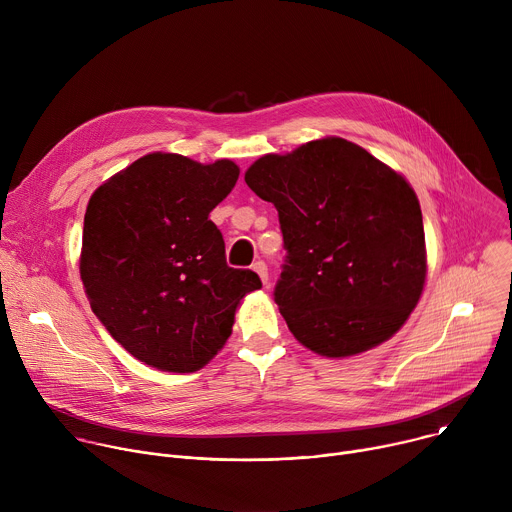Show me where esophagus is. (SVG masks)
<instances>
[{
  "label": "esophagus",
  "mask_w": 512,
  "mask_h": 512,
  "mask_svg": "<svg viewBox=\"0 0 512 512\" xmlns=\"http://www.w3.org/2000/svg\"><path fill=\"white\" fill-rule=\"evenodd\" d=\"M253 271L261 277V281H263V285H267L269 283V273H267V265L263 263V261H255L253 263Z\"/></svg>",
  "instance_id": "esophagus-1"
}]
</instances>
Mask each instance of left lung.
I'll use <instances>...</instances> for the list:
<instances>
[{"label":"left lung","mask_w":512,"mask_h":512,"mask_svg":"<svg viewBox=\"0 0 512 512\" xmlns=\"http://www.w3.org/2000/svg\"><path fill=\"white\" fill-rule=\"evenodd\" d=\"M245 182L277 208L287 255L273 296L306 348L352 356L405 324L427 263L419 200L401 174L324 137L259 158Z\"/></svg>","instance_id":"8db88e82"}]
</instances>
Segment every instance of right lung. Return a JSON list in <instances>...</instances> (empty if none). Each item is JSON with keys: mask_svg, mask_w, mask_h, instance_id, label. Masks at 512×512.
Listing matches in <instances>:
<instances>
[{"mask_svg": "<svg viewBox=\"0 0 512 512\" xmlns=\"http://www.w3.org/2000/svg\"><path fill=\"white\" fill-rule=\"evenodd\" d=\"M231 160L148 154L99 186L87 206L81 279L95 316L137 360L194 373L233 332L241 300L261 287L227 265L210 210L235 188Z\"/></svg>", "mask_w": 512, "mask_h": 512, "instance_id": "right-lung-1", "label": "right lung"}]
</instances>
